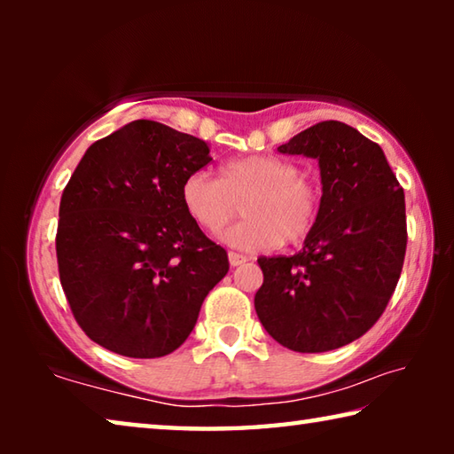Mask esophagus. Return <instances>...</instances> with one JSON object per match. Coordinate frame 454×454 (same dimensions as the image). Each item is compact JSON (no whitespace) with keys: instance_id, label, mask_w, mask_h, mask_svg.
I'll use <instances>...</instances> for the list:
<instances>
[{"instance_id":"obj_1","label":"esophagus","mask_w":454,"mask_h":454,"mask_svg":"<svg viewBox=\"0 0 454 454\" xmlns=\"http://www.w3.org/2000/svg\"><path fill=\"white\" fill-rule=\"evenodd\" d=\"M228 260H230V266H242L248 258H246L244 254H238V252H230Z\"/></svg>"}]
</instances>
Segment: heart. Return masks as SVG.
<instances>
[{"label":"heart","instance_id":"b5f03b06","mask_svg":"<svg viewBox=\"0 0 454 454\" xmlns=\"http://www.w3.org/2000/svg\"><path fill=\"white\" fill-rule=\"evenodd\" d=\"M184 210L204 232H218L244 202L246 220L222 234V240L244 252L301 244L309 238L322 210L320 184L286 158H236L220 166V178L198 170L180 186Z\"/></svg>","mask_w":454,"mask_h":454}]
</instances>
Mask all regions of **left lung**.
Returning a JSON list of instances; mask_svg holds the SVG:
<instances>
[{"label": "left lung", "mask_w": 454, "mask_h": 454, "mask_svg": "<svg viewBox=\"0 0 454 454\" xmlns=\"http://www.w3.org/2000/svg\"><path fill=\"white\" fill-rule=\"evenodd\" d=\"M317 158L322 210L292 256H260V322L296 352H326L363 336L382 317L406 252L404 190L380 145L342 121H318L278 145Z\"/></svg>", "instance_id": "1"}]
</instances>
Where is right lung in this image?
Returning <instances> with one entry per match:
<instances>
[{
    "label": "right lung",
    "mask_w": 454,
    "mask_h": 454,
    "mask_svg": "<svg viewBox=\"0 0 454 454\" xmlns=\"http://www.w3.org/2000/svg\"><path fill=\"white\" fill-rule=\"evenodd\" d=\"M210 145L152 120L94 142L59 202V282L80 328L99 347L158 358L182 347L200 306L228 272L180 200Z\"/></svg>",
    "instance_id": "add662e5"
}]
</instances>
